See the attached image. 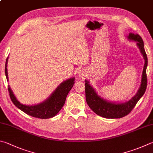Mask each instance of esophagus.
<instances>
[{
  "mask_svg": "<svg viewBox=\"0 0 153 153\" xmlns=\"http://www.w3.org/2000/svg\"><path fill=\"white\" fill-rule=\"evenodd\" d=\"M79 74L81 76H84V71H80L79 72Z\"/></svg>",
  "mask_w": 153,
  "mask_h": 153,
  "instance_id": "esophagus-1",
  "label": "esophagus"
}]
</instances>
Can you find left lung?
<instances>
[{
	"instance_id": "left-lung-1",
	"label": "left lung",
	"mask_w": 153,
	"mask_h": 153,
	"mask_svg": "<svg viewBox=\"0 0 153 153\" xmlns=\"http://www.w3.org/2000/svg\"><path fill=\"white\" fill-rule=\"evenodd\" d=\"M128 39L137 42V45L139 49L144 60V65L143 71L141 84L137 93L128 101L124 102H114L107 100L99 96L94 88L90 84L88 80H85V90L86 102L93 112L97 115L106 118H120L126 116L134 108L138 101L143 96L146 89V67L148 64V59L144 50V43L140 36L138 34L130 33L127 36Z\"/></svg>"
}]
</instances>
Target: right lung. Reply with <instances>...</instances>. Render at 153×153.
I'll use <instances>...</instances> for the list:
<instances>
[{
  "label": "right lung",
  "instance_id": "1",
  "mask_svg": "<svg viewBox=\"0 0 153 153\" xmlns=\"http://www.w3.org/2000/svg\"><path fill=\"white\" fill-rule=\"evenodd\" d=\"M8 59H9V57H7L6 63H5V75H6L7 81H9L7 68ZM75 79H76L75 77H73L61 83L53 92H52L51 96L48 97L45 101L35 105L21 104L16 98L9 85H8V90H9L10 98L13 103L19 109L26 113L27 114L33 117L41 119L50 118L56 115L63 106L66 97L74 84Z\"/></svg>",
  "mask_w": 153,
  "mask_h": 153
}]
</instances>
